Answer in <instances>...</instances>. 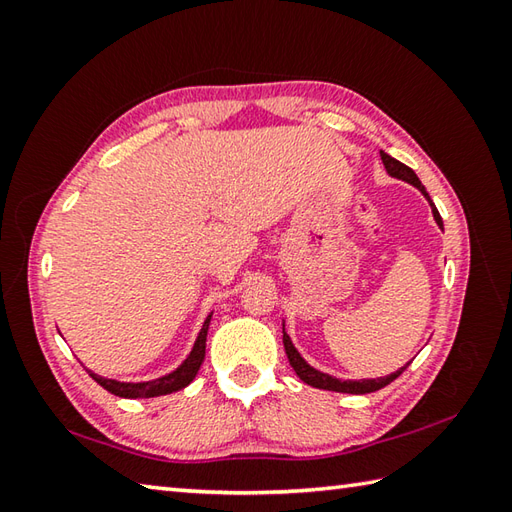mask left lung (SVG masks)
<instances>
[{
    "label": "left lung",
    "instance_id": "1",
    "mask_svg": "<svg viewBox=\"0 0 512 512\" xmlns=\"http://www.w3.org/2000/svg\"><path fill=\"white\" fill-rule=\"evenodd\" d=\"M380 158H383V165H385L389 176L400 178V180H405V182L413 184V187H418V189L424 193V198H427V200L431 202L427 189L422 187V182L418 180V176H416V173H413L411 167L402 165L400 160L391 158L389 154H385V151H380ZM431 209H433V217H436L438 226L442 228V217H440V213H438V209H436V204H433V202H431ZM284 347H286V356H288V361H290L292 369H295L297 376L303 380V383L312 385V387H319V389H328V391H341V394H372V391L383 389L385 385L391 383V380H396L402 372H405L407 365H409V363H407L405 367L398 369V372L389 374V376H385V378H374V380H339V378H334V376L317 372V369H312L306 361H303V358L299 356V352L295 350V347H292L288 334H284Z\"/></svg>",
    "mask_w": 512,
    "mask_h": 512
}]
</instances>
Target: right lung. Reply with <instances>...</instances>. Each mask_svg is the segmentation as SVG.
Segmentation results:
<instances>
[{"label": "right lung", "mask_w": 512, "mask_h": 512, "mask_svg": "<svg viewBox=\"0 0 512 512\" xmlns=\"http://www.w3.org/2000/svg\"><path fill=\"white\" fill-rule=\"evenodd\" d=\"M209 323H211V314L206 317L202 330L198 334V341L193 345V352L189 354L187 361H184L176 372L169 376H162L158 380H151V383H118V380H107L96 374H90L96 383H99L103 389L110 391L114 396L121 398H154V396H165L171 394V391H178L187 387L191 380L198 374V369L204 361L206 354V332H209Z\"/></svg>", "instance_id": "1"}]
</instances>
